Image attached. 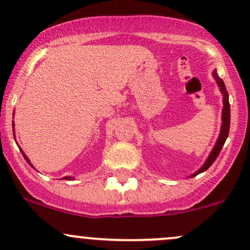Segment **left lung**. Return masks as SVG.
Listing matches in <instances>:
<instances>
[{
  "label": "left lung",
  "instance_id": "obj_1",
  "mask_svg": "<svg viewBox=\"0 0 250 250\" xmlns=\"http://www.w3.org/2000/svg\"><path fill=\"white\" fill-rule=\"evenodd\" d=\"M212 76H213V78L216 79V82H217L219 89H221V92H222V94H223V110H222V121H223V123H222L221 133H219V136H218L217 141H216L215 147H213L212 150H211L210 155L208 156L207 161H205L204 165H203V166L201 167V168L198 169V171L194 172L193 174L190 175L191 178L196 177L197 174L202 173V172H205L208 168H209V167H210L211 165H212L213 163H215V160H216V159H217L219 152H221L222 147H223L224 142H226L228 135H229V128H230V104H229V95H228L227 87H226V85H224V82L222 81L221 78H219V76L217 75V72H216V70L213 71Z\"/></svg>",
  "mask_w": 250,
  "mask_h": 250
}]
</instances>
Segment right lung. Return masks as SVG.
I'll return each mask as SVG.
<instances>
[{
  "label": "right lung",
  "instance_id": "add662e5",
  "mask_svg": "<svg viewBox=\"0 0 250 250\" xmlns=\"http://www.w3.org/2000/svg\"><path fill=\"white\" fill-rule=\"evenodd\" d=\"M13 128H14V123H13ZM21 153H22V154H23V156H24V159H26V161H27V163H28V164H29V165H31V166H32L31 161H29V159H28V158H27V156H26V155H24V153L22 152V149H21ZM62 179H66V180H71V179H72V178H71V177H64V178H62Z\"/></svg>",
  "mask_w": 250,
  "mask_h": 250
}]
</instances>
